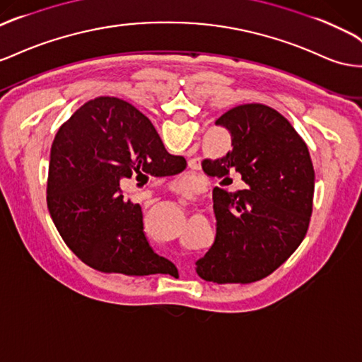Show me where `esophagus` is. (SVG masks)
Wrapping results in <instances>:
<instances>
[{
	"mask_svg": "<svg viewBox=\"0 0 362 362\" xmlns=\"http://www.w3.org/2000/svg\"><path fill=\"white\" fill-rule=\"evenodd\" d=\"M180 198V202H182V204H185V202H187V198H185V197H182V194H181V197H178Z\"/></svg>",
	"mask_w": 362,
	"mask_h": 362,
	"instance_id": "obj_1",
	"label": "esophagus"
}]
</instances>
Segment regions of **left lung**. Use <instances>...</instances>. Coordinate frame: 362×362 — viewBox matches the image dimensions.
I'll list each match as a JSON object with an SVG mask.
<instances>
[{
	"instance_id": "1",
	"label": "left lung",
	"mask_w": 362,
	"mask_h": 362,
	"mask_svg": "<svg viewBox=\"0 0 362 362\" xmlns=\"http://www.w3.org/2000/svg\"><path fill=\"white\" fill-rule=\"evenodd\" d=\"M216 124L230 132L231 151L204 160L202 169L223 185L240 178L243 189L213 190L216 238L197 272L218 285H245L269 276L305 239L315 173L306 143L267 105L236 106Z\"/></svg>"
}]
</instances>
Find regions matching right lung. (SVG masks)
<instances>
[{
  "instance_id": "obj_1",
  "label": "right lung",
  "mask_w": 362,
  "mask_h": 362,
  "mask_svg": "<svg viewBox=\"0 0 362 362\" xmlns=\"http://www.w3.org/2000/svg\"><path fill=\"white\" fill-rule=\"evenodd\" d=\"M185 160L165 151L148 117L117 97L81 106L57 131L50 152L47 205L54 226L88 267L124 276L165 274L172 262L152 250L140 204L120 181L173 177Z\"/></svg>"
}]
</instances>
